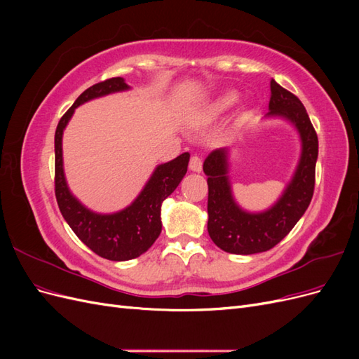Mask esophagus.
I'll use <instances>...</instances> for the list:
<instances>
[{"mask_svg": "<svg viewBox=\"0 0 359 359\" xmlns=\"http://www.w3.org/2000/svg\"><path fill=\"white\" fill-rule=\"evenodd\" d=\"M189 168L193 172H201L202 170V157L201 156H191L190 157V163H189Z\"/></svg>", "mask_w": 359, "mask_h": 359, "instance_id": "1", "label": "esophagus"}]
</instances>
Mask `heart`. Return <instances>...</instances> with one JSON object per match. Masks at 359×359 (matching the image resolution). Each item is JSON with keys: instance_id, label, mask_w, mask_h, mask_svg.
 I'll use <instances>...</instances> for the list:
<instances>
[{"instance_id": "obj_1", "label": "heart", "mask_w": 359, "mask_h": 359, "mask_svg": "<svg viewBox=\"0 0 359 359\" xmlns=\"http://www.w3.org/2000/svg\"><path fill=\"white\" fill-rule=\"evenodd\" d=\"M238 102V94L235 91H227L224 94H222L219 99L215 100V103L211 107V112L212 114H220L229 109L235 103Z\"/></svg>"}]
</instances>
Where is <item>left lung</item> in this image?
I'll return each mask as SVG.
<instances>
[{"instance_id":"left-lung-1","label":"left lung","mask_w":359,"mask_h":359,"mask_svg":"<svg viewBox=\"0 0 359 359\" xmlns=\"http://www.w3.org/2000/svg\"><path fill=\"white\" fill-rule=\"evenodd\" d=\"M268 115L289 119L298 128L302 142L295 175L273 208L250 214L235 203L226 175L224 148L211 151L203 161L208 177V233L217 247L232 255H255L276 247L298 223L313 198L319 144L306 107L295 94L273 79Z\"/></svg>"}]
</instances>
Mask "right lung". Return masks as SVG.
<instances>
[{
  "label": "right lung",
  "instance_id": "right-lung-1",
  "mask_svg": "<svg viewBox=\"0 0 359 359\" xmlns=\"http://www.w3.org/2000/svg\"><path fill=\"white\" fill-rule=\"evenodd\" d=\"M128 90L123 78L102 81L85 90L60 119L55 132V196L64 220L79 240L107 260H130L154 244L161 232V203L178 187L187 172L190 154L184 153L157 166L137 199L115 214H95L72 196L62 170V132L76 107L95 97Z\"/></svg>",
  "mask_w": 359,
  "mask_h": 359
}]
</instances>
